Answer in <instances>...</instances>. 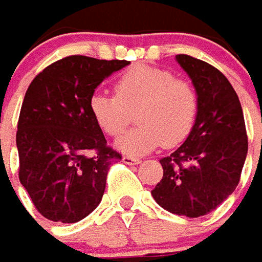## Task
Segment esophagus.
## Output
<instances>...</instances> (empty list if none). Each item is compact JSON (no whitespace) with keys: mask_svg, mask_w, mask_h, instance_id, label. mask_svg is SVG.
Wrapping results in <instances>:
<instances>
[{"mask_svg":"<svg viewBox=\"0 0 262 262\" xmlns=\"http://www.w3.org/2000/svg\"><path fill=\"white\" fill-rule=\"evenodd\" d=\"M122 161L125 164H138V163H141V159L140 157H134V156H124Z\"/></svg>","mask_w":262,"mask_h":262,"instance_id":"esophagus-1","label":"esophagus"}]
</instances>
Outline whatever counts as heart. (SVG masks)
<instances>
[{"label": "heart", "mask_w": 262, "mask_h": 262, "mask_svg": "<svg viewBox=\"0 0 262 262\" xmlns=\"http://www.w3.org/2000/svg\"><path fill=\"white\" fill-rule=\"evenodd\" d=\"M115 95L94 94L91 115L110 137H118L135 112L137 127L121 135L118 150L145 154L160 144L174 147L187 138L199 112V94L190 80L174 78L167 69L135 64L114 82Z\"/></svg>", "instance_id": "1"}]
</instances>
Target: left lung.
Listing matches in <instances>:
<instances>
[{
	"label": "left lung",
	"mask_w": 262,
	"mask_h": 262,
	"mask_svg": "<svg viewBox=\"0 0 262 262\" xmlns=\"http://www.w3.org/2000/svg\"><path fill=\"white\" fill-rule=\"evenodd\" d=\"M176 59L199 94V112L186 141L160 160L163 179L151 194L171 213L199 217L216 209L239 183L248 135L241 102L225 75L187 54Z\"/></svg>",
	"instance_id": "obj_1"
}]
</instances>
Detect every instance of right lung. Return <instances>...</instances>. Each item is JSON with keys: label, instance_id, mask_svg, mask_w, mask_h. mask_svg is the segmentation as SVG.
Here are the masks:
<instances>
[{"label": "right lung", "instance_id": "right-lung-1", "mask_svg": "<svg viewBox=\"0 0 262 262\" xmlns=\"http://www.w3.org/2000/svg\"><path fill=\"white\" fill-rule=\"evenodd\" d=\"M127 64L75 54L49 64L30 83L17 124L18 177L46 219L75 224L102 199L110 167L122 156L106 145L89 99Z\"/></svg>", "mask_w": 262, "mask_h": 262}]
</instances>
